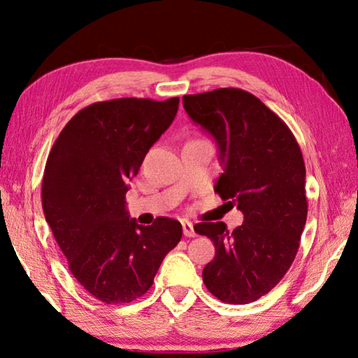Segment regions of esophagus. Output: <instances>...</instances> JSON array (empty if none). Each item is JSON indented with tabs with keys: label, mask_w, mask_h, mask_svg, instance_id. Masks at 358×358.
<instances>
[{
	"label": "esophagus",
	"mask_w": 358,
	"mask_h": 358,
	"mask_svg": "<svg viewBox=\"0 0 358 358\" xmlns=\"http://www.w3.org/2000/svg\"><path fill=\"white\" fill-rule=\"evenodd\" d=\"M182 228H184V234H185L187 237H194V236H196L194 227H193L192 222L184 220V222H182Z\"/></svg>",
	"instance_id": "obj_1"
}]
</instances>
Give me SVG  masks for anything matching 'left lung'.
<instances>
[{"mask_svg":"<svg viewBox=\"0 0 358 358\" xmlns=\"http://www.w3.org/2000/svg\"><path fill=\"white\" fill-rule=\"evenodd\" d=\"M182 101L217 144L224 173L214 192L243 213L233 231L224 222L194 225L216 246L203 283L225 303H250L271 291L296 259L308 214L303 156L288 125L248 92L217 89Z\"/></svg>","mask_w":358,"mask_h":358,"instance_id":"8db88e82","label":"left lung"}]
</instances>
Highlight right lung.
<instances>
[{"label":"right lung","mask_w":358,"mask_h":358,"mask_svg":"<svg viewBox=\"0 0 358 358\" xmlns=\"http://www.w3.org/2000/svg\"><path fill=\"white\" fill-rule=\"evenodd\" d=\"M179 98H121L83 108L59 133L43 176V210L75 279L104 303L152 288L180 222L138 225L125 194L148 150L171 125Z\"/></svg>","instance_id":"add662e5"}]
</instances>
